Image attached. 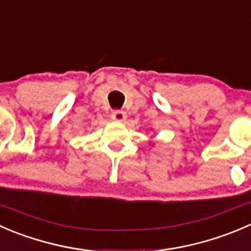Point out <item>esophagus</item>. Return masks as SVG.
Segmentation results:
<instances>
[{
    "instance_id": "esophagus-1",
    "label": "esophagus",
    "mask_w": 251,
    "mask_h": 251,
    "mask_svg": "<svg viewBox=\"0 0 251 251\" xmlns=\"http://www.w3.org/2000/svg\"><path fill=\"white\" fill-rule=\"evenodd\" d=\"M111 118H113L115 121H124L126 116L123 110H114L113 113H111Z\"/></svg>"
}]
</instances>
